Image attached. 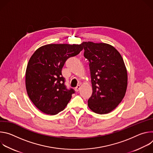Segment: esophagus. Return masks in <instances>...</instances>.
Masks as SVG:
<instances>
[{
	"label": "esophagus",
	"mask_w": 153,
	"mask_h": 153,
	"mask_svg": "<svg viewBox=\"0 0 153 153\" xmlns=\"http://www.w3.org/2000/svg\"><path fill=\"white\" fill-rule=\"evenodd\" d=\"M80 85H77V86L76 87L75 90H76V92H78V91L80 90Z\"/></svg>",
	"instance_id": "1"
}]
</instances>
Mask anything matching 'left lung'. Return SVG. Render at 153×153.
<instances>
[{"label": "left lung", "mask_w": 153, "mask_h": 153, "mask_svg": "<svg viewBox=\"0 0 153 153\" xmlns=\"http://www.w3.org/2000/svg\"><path fill=\"white\" fill-rule=\"evenodd\" d=\"M82 44L83 56L90 62L93 87L88 107L97 114H107L117 106L126 93L128 77L123 60L116 48L106 43Z\"/></svg>", "instance_id": "obj_1"}]
</instances>
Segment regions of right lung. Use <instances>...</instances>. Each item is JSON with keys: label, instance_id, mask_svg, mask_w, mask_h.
<instances>
[{"label": "right lung", "instance_id": "obj_1", "mask_svg": "<svg viewBox=\"0 0 153 153\" xmlns=\"http://www.w3.org/2000/svg\"><path fill=\"white\" fill-rule=\"evenodd\" d=\"M83 44H48L37 49L31 57L26 70L28 95L42 112L55 115L62 111L75 93L67 88L62 70L67 60L77 56Z\"/></svg>", "mask_w": 153, "mask_h": 153}]
</instances>
